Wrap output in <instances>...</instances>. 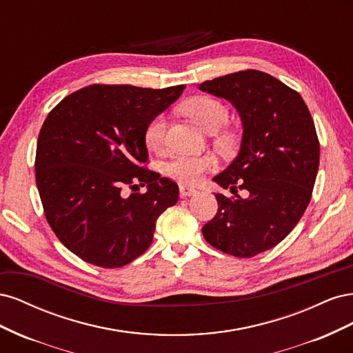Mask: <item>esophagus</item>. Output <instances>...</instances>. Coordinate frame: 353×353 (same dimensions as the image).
Instances as JSON below:
<instances>
[{
  "label": "esophagus",
  "instance_id": "esophagus-1",
  "mask_svg": "<svg viewBox=\"0 0 353 353\" xmlns=\"http://www.w3.org/2000/svg\"><path fill=\"white\" fill-rule=\"evenodd\" d=\"M197 193V190L193 187H188V185H179V194L181 197H188V196H193Z\"/></svg>",
  "mask_w": 353,
  "mask_h": 353
}]
</instances>
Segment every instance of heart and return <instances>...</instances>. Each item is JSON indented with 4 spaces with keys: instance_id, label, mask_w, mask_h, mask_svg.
<instances>
[{
    "instance_id": "obj_1",
    "label": "heart",
    "mask_w": 353,
    "mask_h": 353,
    "mask_svg": "<svg viewBox=\"0 0 353 353\" xmlns=\"http://www.w3.org/2000/svg\"><path fill=\"white\" fill-rule=\"evenodd\" d=\"M181 112L190 117L203 132L213 134V144L219 152L230 153L236 145V135L230 130H222L227 123L230 110L221 100L209 95H197L181 105ZM168 122L163 114L152 117L144 128V143L153 153L163 152ZM215 168L210 156H176L165 165L168 176L183 184H197L208 170Z\"/></svg>"
}]
</instances>
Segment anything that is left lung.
Segmentation results:
<instances>
[{
  "label": "left lung",
  "mask_w": 353,
  "mask_h": 353,
  "mask_svg": "<svg viewBox=\"0 0 353 353\" xmlns=\"http://www.w3.org/2000/svg\"><path fill=\"white\" fill-rule=\"evenodd\" d=\"M199 87L236 105L244 128L237 159L213 178L234 196H215L218 212L203 236L223 253L252 258L281 243L311 201L319 165L315 123L301 94L261 70Z\"/></svg>",
  "instance_id": "left-lung-1"
}]
</instances>
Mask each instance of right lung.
<instances>
[{"label":"right lung","mask_w":353,"mask_h":353,"mask_svg":"<svg viewBox=\"0 0 353 353\" xmlns=\"http://www.w3.org/2000/svg\"><path fill=\"white\" fill-rule=\"evenodd\" d=\"M184 88L94 83L63 99L42 123L35 179L44 215L82 261L109 270L132 262L178 201L174 181L145 168L143 134Z\"/></svg>","instance_id":"right-lung-1"}]
</instances>
